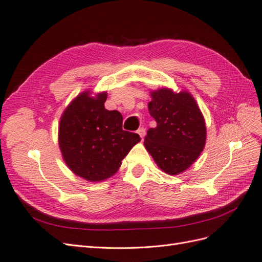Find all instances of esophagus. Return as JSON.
<instances>
[{"instance_id": "34e87169", "label": "esophagus", "mask_w": 262, "mask_h": 262, "mask_svg": "<svg viewBox=\"0 0 262 262\" xmlns=\"http://www.w3.org/2000/svg\"><path fill=\"white\" fill-rule=\"evenodd\" d=\"M145 129L144 128H140L139 130H138V134H139V136L142 138V140H143V138L145 137Z\"/></svg>"}]
</instances>
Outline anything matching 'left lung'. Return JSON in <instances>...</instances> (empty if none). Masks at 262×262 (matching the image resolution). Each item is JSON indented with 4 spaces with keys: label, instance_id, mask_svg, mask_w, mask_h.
I'll use <instances>...</instances> for the list:
<instances>
[{
    "label": "left lung",
    "instance_id": "8db88e82",
    "mask_svg": "<svg viewBox=\"0 0 262 262\" xmlns=\"http://www.w3.org/2000/svg\"><path fill=\"white\" fill-rule=\"evenodd\" d=\"M148 112L157 125L150 128L144 146L154 162L168 175H179L200 156L207 142L204 117L188 91L167 87L150 91Z\"/></svg>",
    "mask_w": 262,
    "mask_h": 262
}]
</instances>
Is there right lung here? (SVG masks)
<instances>
[{"instance_id": "add662e5", "label": "right lung", "mask_w": 262, "mask_h": 262, "mask_svg": "<svg viewBox=\"0 0 262 262\" xmlns=\"http://www.w3.org/2000/svg\"><path fill=\"white\" fill-rule=\"evenodd\" d=\"M106 99L107 92L84 91L60 118L58 140L63 161L76 176L91 182L114 176L141 141L139 134L122 130V115L107 110Z\"/></svg>"}]
</instances>
